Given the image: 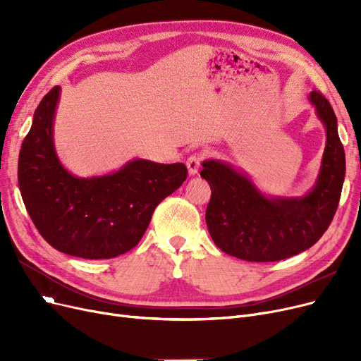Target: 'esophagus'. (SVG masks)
<instances>
[{
  "mask_svg": "<svg viewBox=\"0 0 361 361\" xmlns=\"http://www.w3.org/2000/svg\"><path fill=\"white\" fill-rule=\"evenodd\" d=\"M200 164H202V155H200V154H193V155L188 157L187 161H185V165H187V169H188V174H190V176L197 174Z\"/></svg>",
  "mask_w": 361,
  "mask_h": 361,
  "instance_id": "34e87169",
  "label": "esophagus"
}]
</instances>
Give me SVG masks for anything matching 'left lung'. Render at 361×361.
Listing matches in <instances>:
<instances>
[{"label": "left lung", "instance_id": "left-lung-1", "mask_svg": "<svg viewBox=\"0 0 361 361\" xmlns=\"http://www.w3.org/2000/svg\"><path fill=\"white\" fill-rule=\"evenodd\" d=\"M309 101L325 126L326 146L317 180L305 196H267L234 165L202 162L200 176L212 190L207 230L226 255L247 262L282 260L310 249L331 225L345 178V152L328 99L313 90Z\"/></svg>", "mask_w": 361, "mask_h": 361}]
</instances>
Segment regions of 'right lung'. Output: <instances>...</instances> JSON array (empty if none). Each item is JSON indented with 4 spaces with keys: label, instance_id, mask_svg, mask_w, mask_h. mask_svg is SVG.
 Returning <instances> with one entry per match:
<instances>
[{
    "label": "right lung",
    "instance_id": "right-lung-1",
    "mask_svg": "<svg viewBox=\"0 0 361 361\" xmlns=\"http://www.w3.org/2000/svg\"><path fill=\"white\" fill-rule=\"evenodd\" d=\"M60 92V86L52 87L37 105L18 155L26 211L59 252L82 259L117 257L137 245L155 207L187 178V168L133 159L106 176H73L54 146Z\"/></svg>",
    "mask_w": 361,
    "mask_h": 361
}]
</instances>
